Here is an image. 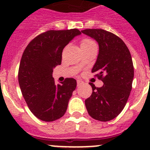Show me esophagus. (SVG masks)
<instances>
[{
    "mask_svg": "<svg viewBox=\"0 0 150 150\" xmlns=\"http://www.w3.org/2000/svg\"><path fill=\"white\" fill-rule=\"evenodd\" d=\"M81 84H83V81H81V80H77V86H80Z\"/></svg>",
    "mask_w": 150,
    "mask_h": 150,
    "instance_id": "esophagus-1",
    "label": "esophagus"
}]
</instances>
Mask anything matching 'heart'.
<instances>
[{
    "label": "heart",
    "mask_w": 150,
    "mask_h": 150,
    "mask_svg": "<svg viewBox=\"0 0 150 150\" xmlns=\"http://www.w3.org/2000/svg\"><path fill=\"white\" fill-rule=\"evenodd\" d=\"M93 44H96L95 42L93 40L89 39H85L82 41L81 42V47H85V46H88V45H93Z\"/></svg>",
    "instance_id": "b5f03b06"
}]
</instances>
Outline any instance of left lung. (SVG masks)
<instances>
[{
  "instance_id": "left-lung-1",
  "label": "left lung",
  "mask_w": 150,
  "mask_h": 150,
  "mask_svg": "<svg viewBox=\"0 0 150 150\" xmlns=\"http://www.w3.org/2000/svg\"><path fill=\"white\" fill-rule=\"evenodd\" d=\"M81 32L98 43L92 72L103 83L100 88L90 83L93 93L85 100L86 108L96 120L111 121L124 109L132 91L134 66L130 52L122 39L109 31L89 29Z\"/></svg>"
}]
</instances>
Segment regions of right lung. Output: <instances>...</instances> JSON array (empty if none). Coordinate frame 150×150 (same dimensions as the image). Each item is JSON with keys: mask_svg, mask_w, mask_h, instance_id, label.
I'll list each match as a JSON object with an SVG mask.
<instances>
[{"mask_svg": "<svg viewBox=\"0 0 150 150\" xmlns=\"http://www.w3.org/2000/svg\"><path fill=\"white\" fill-rule=\"evenodd\" d=\"M77 29L50 30L30 42L23 52L18 69V83L33 114L44 121L60 119L67 111L77 86L73 78L56 84L53 69L62 62L63 49L76 36Z\"/></svg>", "mask_w": 150, "mask_h": 150, "instance_id": "add662e5", "label": "right lung"}]
</instances>
